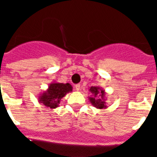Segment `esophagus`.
Here are the masks:
<instances>
[{"mask_svg":"<svg viewBox=\"0 0 157 157\" xmlns=\"http://www.w3.org/2000/svg\"><path fill=\"white\" fill-rule=\"evenodd\" d=\"M75 90L77 91L80 90V88H81V86H80V84H76L75 86Z\"/></svg>","mask_w":157,"mask_h":157,"instance_id":"obj_1","label":"esophagus"}]
</instances>
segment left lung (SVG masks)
<instances>
[{
  "label": "left lung",
  "instance_id": "8db88e82",
  "mask_svg": "<svg viewBox=\"0 0 157 157\" xmlns=\"http://www.w3.org/2000/svg\"><path fill=\"white\" fill-rule=\"evenodd\" d=\"M90 92L92 95L89 97V101L93 106L98 109H105L106 105V93L103 88L101 86H91L90 88Z\"/></svg>",
  "mask_w": 157,
  "mask_h": 157
}]
</instances>
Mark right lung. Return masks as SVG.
Masks as SVG:
<instances>
[{
	"label": "right lung",
	"instance_id": "1",
	"mask_svg": "<svg viewBox=\"0 0 157 157\" xmlns=\"http://www.w3.org/2000/svg\"><path fill=\"white\" fill-rule=\"evenodd\" d=\"M72 86L70 83H59L52 82L49 84L46 90L38 95V102L50 109H55L59 106L61 99L67 94L72 91Z\"/></svg>",
	"mask_w": 157,
	"mask_h": 157
}]
</instances>
